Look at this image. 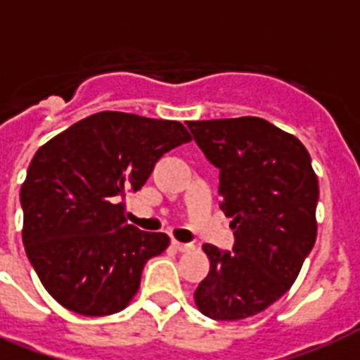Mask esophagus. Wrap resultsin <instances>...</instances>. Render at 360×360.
<instances>
[{"mask_svg":"<svg viewBox=\"0 0 360 360\" xmlns=\"http://www.w3.org/2000/svg\"><path fill=\"white\" fill-rule=\"evenodd\" d=\"M172 245H174L175 250H179V252L194 250V245H191V243H179V240H172Z\"/></svg>","mask_w":360,"mask_h":360,"instance_id":"esophagus-1","label":"esophagus"}]
</instances>
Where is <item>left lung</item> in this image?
Wrapping results in <instances>:
<instances>
[{
	"label": "left lung",
	"mask_w": 360,
	"mask_h": 360,
	"mask_svg": "<svg viewBox=\"0 0 360 360\" xmlns=\"http://www.w3.org/2000/svg\"><path fill=\"white\" fill-rule=\"evenodd\" d=\"M220 169V209L231 217V250L203 245L211 269L194 291L200 312L237 321L263 312L295 282L318 224V177L307 147L259 117L186 121Z\"/></svg>",
	"instance_id": "obj_1"
}]
</instances>
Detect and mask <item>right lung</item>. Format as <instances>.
Returning <instances> with one entry per match:
<instances>
[{"label":"right lung","instance_id":"obj_1","mask_svg":"<svg viewBox=\"0 0 360 360\" xmlns=\"http://www.w3.org/2000/svg\"><path fill=\"white\" fill-rule=\"evenodd\" d=\"M191 141L179 121L98 112L70 124L31 160L20 203L25 254L42 285L70 312L108 316L140 288L147 259L169 245L124 219L164 153Z\"/></svg>","mask_w":360,"mask_h":360}]
</instances>
